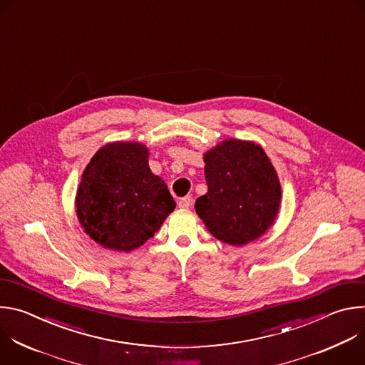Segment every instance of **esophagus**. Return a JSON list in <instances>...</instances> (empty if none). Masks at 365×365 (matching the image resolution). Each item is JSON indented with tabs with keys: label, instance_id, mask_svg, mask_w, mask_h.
<instances>
[{
	"label": "esophagus",
	"instance_id": "1",
	"mask_svg": "<svg viewBox=\"0 0 365 365\" xmlns=\"http://www.w3.org/2000/svg\"><path fill=\"white\" fill-rule=\"evenodd\" d=\"M179 207H182V210H187V207L192 206V196H183L179 199L178 202Z\"/></svg>",
	"mask_w": 365,
	"mask_h": 365
}]
</instances>
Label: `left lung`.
I'll list each match as a JSON object with an SVG mask.
<instances>
[{
    "label": "left lung",
    "instance_id": "8db88e82",
    "mask_svg": "<svg viewBox=\"0 0 365 365\" xmlns=\"http://www.w3.org/2000/svg\"><path fill=\"white\" fill-rule=\"evenodd\" d=\"M207 192L196 214L215 238L247 244L273 224L282 197L277 173L264 150L254 143L227 140L205 154Z\"/></svg>",
    "mask_w": 365,
    "mask_h": 365
}]
</instances>
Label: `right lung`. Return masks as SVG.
<instances>
[{"instance_id":"add662e5","label":"right lung","mask_w":365,"mask_h":365,"mask_svg":"<svg viewBox=\"0 0 365 365\" xmlns=\"http://www.w3.org/2000/svg\"><path fill=\"white\" fill-rule=\"evenodd\" d=\"M148 150L138 143H111L86 166L76 214L98 244L131 251L158 231L176 207L163 179L151 173Z\"/></svg>"}]
</instances>
